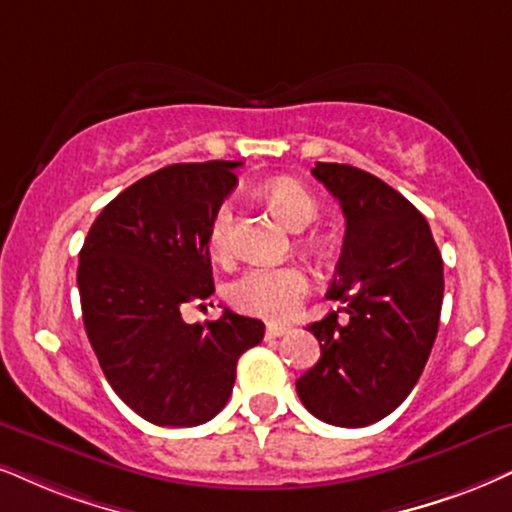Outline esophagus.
<instances>
[{"mask_svg":"<svg viewBox=\"0 0 512 512\" xmlns=\"http://www.w3.org/2000/svg\"><path fill=\"white\" fill-rule=\"evenodd\" d=\"M290 333V328L288 326H267V338L271 340V338H283V335H288Z\"/></svg>","mask_w":512,"mask_h":512,"instance_id":"1","label":"esophagus"}]
</instances>
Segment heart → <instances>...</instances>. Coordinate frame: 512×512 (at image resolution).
<instances>
[{
    "mask_svg": "<svg viewBox=\"0 0 512 512\" xmlns=\"http://www.w3.org/2000/svg\"><path fill=\"white\" fill-rule=\"evenodd\" d=\"M262 191L267 203L290 229L300 231L319 215V203L300 181L278 177L267 181ZM231 224H234V208L231 203H222L210 224V250L219 260L229 257L231 252ZM307 293L309 278L293 264L288 267H252L226 288V297L236 309L267 321L290 319Z\"/></svg>",
    "mask_w": 512,
    "mask_h": 512,
    "instance_id": "b5f03b06",
    "label": "heart"
}]
</instances>
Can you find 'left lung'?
Segmentation results:
<instances>
[{"instance_id": "1", "label": "left lung", "mask_w": 512, "mask_h": 512, "mask_svg": "<svg viewBox=\"0 0 512 512\" xmlns=\"http://www.w3.org/2000/svg\"><path fill=\"white\" fill-rule=\"evenodd\" d=\"M312 174L345 215L326 293L345 307L307 326L321 359L295 387L323 423L364 428L390 416L428 364L444 297L442 255L425 217L383 179L338 163H316Z\"/></svg>"}]
</instances>
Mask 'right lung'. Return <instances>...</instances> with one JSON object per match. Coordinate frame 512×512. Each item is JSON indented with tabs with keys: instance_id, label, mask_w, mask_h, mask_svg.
Segmentation results:
<instances>
[{
	"instance_id": "obj_1",
	"label": "right lung",
	"mask_w": 512,
	"mask_h": 512,
	"mask_svg": "<svg viewBox=\"0 0 512 512\" xmlns=\"http://www.w3.org/2000/svg\"><path fill=\"white\" fill-rule=\"evenodd\" d=\"M241 163L167 165L94 219L77 267L84 331L115 394L153 425L191 428L224 409L243 352L264 323L224 309L186 323L181 307L215 293L210 224Z\"/></svg>"
}]
</instances>
